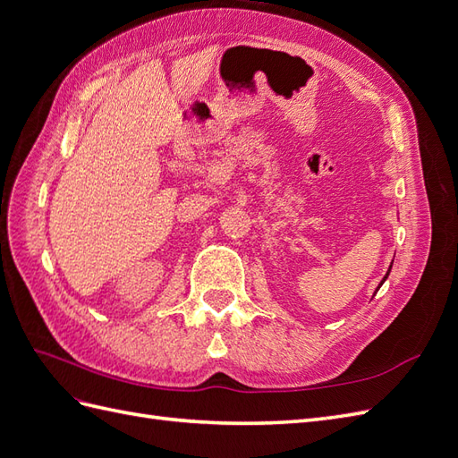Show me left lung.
<instances>
[{
	"mask_svg": "<svg viewBox=\"0 0 458 458\" xmlns=\"http://www.w3.org/2000/svg\"><path fill=\"white\" fill-rule=\"evenodd\" d=\"M390 269H392V266H390ZM390 269H387V273H386V276H384V279H382V283H384V281H386V279H387V275H390ZM382 283H380V284H378V288H380V286H382Z\"/></svg>",
	"mask_w": 458,
	"mask_h": 458,
	"instance_id": "8db88e82",
	"label": "left lung"
}]
</instances>
